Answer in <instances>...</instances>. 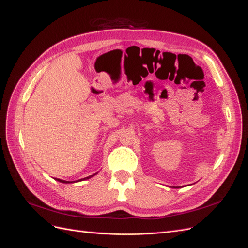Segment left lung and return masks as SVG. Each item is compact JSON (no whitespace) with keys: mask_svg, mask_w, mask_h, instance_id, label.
Wrapping results in <instances>:
<instances>
[{"mask_svg":"<svg viewBox=\"0 0 248 248\" xmlns=\"http://www.w3.org/2000/svg\"><path fill=\"white\" fill-rule=\"evenodd\" d=\"M177 188H178V187H177Z\"/></svg>","mask_w":248,"mask_h":248,"instance_id":"left-lung-1","label":"left lung"}]
</instances>
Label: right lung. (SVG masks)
Returning <instances> with one entry per match:
<instances>
[{"instance_id": "add662e5", "label": "right lung", "mask_w": 248, "mask_h": 248, "mask_svg": "<svg viewBox=\"0 0 248 248\" xmlns=\"http://www.w3.org/2000/svg\"><path fill=\"white\" fill-rule=\"evenodd\" d=\"M97 174V172H96ZM96 174H94V175H92V176H89V177H86V178H84V179H80V180H78V181H81V180H87V179H90L91 177H93V176H95ZM59 182H62V183H72V182H69V181H65V180H61V179H57ZM77 181V182H78Z\"/></svg>"}]
</instances>
